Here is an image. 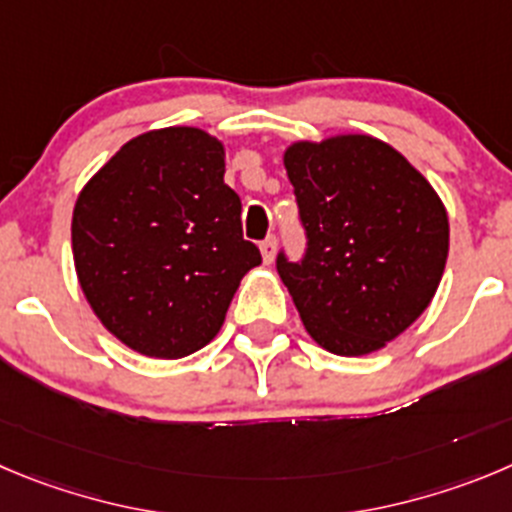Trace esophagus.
<instances>
[{
    "label": "esophagus",
    "mask_w": 512,
    "mask_h": 512,
    "mask_svg": "<svg viewBox=\"0 0 512 512\" xmlns=\"http://www.w3.org/2000/svg\"><path fill=\"white\" fill-rule=\"evenodd\" d=\"M275 247H278V240H275V234H270V237H265V240L260 242V252H262V260L270 265L272 257H275Z\"/></svg>",
    "instance_id": "34e87169"
}]
</instances>
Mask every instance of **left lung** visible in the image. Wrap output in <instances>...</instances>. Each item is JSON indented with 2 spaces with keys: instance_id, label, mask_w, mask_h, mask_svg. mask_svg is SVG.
I'll return each mask as SVG.
<instances>
[{
  "instance_id": "8db88e82",
  "label": "left lung",
  "mask_w": 512,
  "mask_h": 512,
  "mask_svg": "<svg viewBox=\"0 0 512 512\" xmlns=\"http://www.w3.org/2000/svg\"><path fill=\"white\" fill-rule=\"evenodd\" d=\"M285 169L305 252H278L310 336L338 356H364L407 331L442 280L450 222L437 191L389 143L338 136L293 143Z\"/></svg>"
}]
</instances>
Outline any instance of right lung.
Returning <instances> with one entry per match:
<instances>
[{
  "instance_id": "obj_1",
  "label": "right lung",
  "mask_w": 512,
  "mask_h": 512,
  "mask_svg": "<svg viewBox=\"0 0 512 512\" xmlns=\"http://www.w3.org/2000/svg\"><path fill=\"white\" fill-rule=\"evenodd\" d=\"M80 288L103 326L143 356L181 358L219 333L245 272L242 202L224 148L199 128L136 136L80 191L73 212Z\"/></svg>"
}]
</instances>
